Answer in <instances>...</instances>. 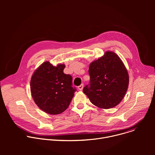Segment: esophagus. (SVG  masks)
Here are the masks:
<instances>
[{
  "mask_svg": "<svg viewBox=\"0 0 155 155\" xmlns=\"http://www.w3.org/2000/svg\"><path fill=\"white\" fill-rule=\"evenodd\" d=\"M78 88L79 90L81 91V90H83V84H80V86H78Z\"/></svg>",
  "mask_w": 155,
  "mask_h": 155,
  "instance_id": "obj_1",
  "label": "esophagus"
}]
</instances>
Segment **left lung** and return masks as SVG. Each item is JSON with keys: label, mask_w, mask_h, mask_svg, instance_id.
I'll use <instances>...</instances> for the list:
<instances>
[{"label": "left lung", "mask_w": 155, "mask_h": 155, "mask_svg": "<svg viewBox=\"0 0 155 155\" xmlns=\"http://www.w3.org/2000/svg\"><path fill=\"white\" fill-rule=\"evenodd\" d=\"M90 84L83 93L94 105L104 109L117 106L122 101L129 85V75L119 56L112 51L93 62L89 67Z\"/></svg>", "instance_id": "8db88e82"}]
</instances>
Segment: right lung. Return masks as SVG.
Segmentation results:
<instances>
[{"instance_id":"add662e5","label":"right lung","mask_w":155,"mask_h":155,"mask_svg":"<svg viewBox=\"0 0 155 155\" xmlns=\"http://www.w3.org/2000/svg\"><path fill=\"white\" fill-rule=\"evenodd\" d=\"M64 64L53 66L46 61L40 65L31 80L32 97L43 112L60 114L67 109L76 91L72 87V77L65 74Z\"/></svg>"}]
</instances>
